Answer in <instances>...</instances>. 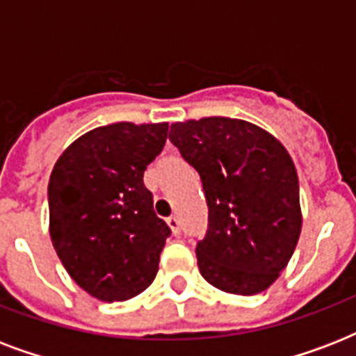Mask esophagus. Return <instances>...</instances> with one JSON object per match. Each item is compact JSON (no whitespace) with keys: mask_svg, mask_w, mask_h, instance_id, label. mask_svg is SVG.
Returning a JSON list of instances; mask_svg holds the SVG:
<instances>
[{"mask_svg":"<svg viewBox=\"0 0 356 356\" xmlns=\"http://www.w3.org/2000/svg\"><path fill=\"white\" fill-rule=\"evenodd\" d=\"M168 225H170V229H172L173 234L181 233V222H179V218H175V216L168 218Z\"/></svg>","mask_w":356,"mask_h":356,"instance_id":"esophagus-1","label":"esophagus"}]
</instances>
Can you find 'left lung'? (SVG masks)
Wrapping results in <instances>:
<instances>
[{"label":"left lung","instance_id":"1","mask_svg":"<svg viewBox=\"0 0 356 356\" xmlns=\"http://www.w3.org/2000/svg\"><path fill=\"white\" fill-rule=\"evenodd\" d=\"M170 140L205 190L209 229L195 245L201 275L236 296L266 290L301 233L299 181L288 151L264 129L233 118L173 123Z\"/></svg>","mask_w":356,"mask_h":356}]
</instances>
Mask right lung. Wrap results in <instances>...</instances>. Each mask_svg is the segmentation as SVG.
Returning a JSON list of instances; mask_svg holds the SVG:
<instances>
[{
	"label": "right lung",
	"instance_id": "right-lung-1",
	"mask_svg": "<svg viewBox=\"0 0 356 356\" xmlns=\"http://www.w3.org/2000/svg\"><path fill=\"white\" fill-rule=\"evenodd\" d=\"M166 138L168 123H113L75 140L53 168V248L70 277L102 301L138 296L159 271L172 231L153 211L144 172Z\"/></svg>",
	"mask_w": 356,
	"mask_h": 356
}]
</instances>
